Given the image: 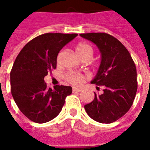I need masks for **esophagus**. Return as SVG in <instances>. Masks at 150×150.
<instances>
[{
	"label": "esophagus",
	"instance_id": "34e87169",
	"mask_svg": "<svg viewBox=\"0 0 150 150\" xmlns=\"http://www.w3.org/2000/svg\"><path fill=\"white\" fill-rule=\"evenodd\" d=\"M72 91H73V92H80V91H82L80 88H73V89H72Z\"/></svg>",
	"mask_w": 150,
	"mask_h": 150
}]
</instances>
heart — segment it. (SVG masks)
Returning a JSON list of instances; mask_svg holds the SVG:
<instances>
[{"label":"heart","mask_w":150,"mask_h":150,"mask_svg":"<svg viewBox=\"0 0 150 150\" xmlns=\"http://www.w3.org/2000/svg\"><path fill=\"white\" fill-rule=\"evenodd\" d=\"M75 50H76L77 54L80 56V58H83V56L88 55V54L92 55V48L87 43H79L75 47ZM65 79L72 84L80 85L84 79V75H82L80 73L70 71L66 74Z\"/></svg>","instance_id":"b5f03b06"}]
</instances>
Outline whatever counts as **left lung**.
Returning a JSON list of instances; mask_svg holds the SVG:
<instances>
[{
    "label": "left lung",
    "instance_id": "1",
    "mask_svg": "<svg viewBox=\"0 0 150 150\" xmlns=\"http://www.w3.org/2000/svg\"><path fill=\"white\" fill-rule=\"evenodd\" d=\"M96 44L101 54V62L91 83L104 86V92L95 93L91 103L84 105L91 119L103 124L116 121L128 112L137 90L135 63L125 46L106 33L81 34Z\"/></svg>",
    "mask_w": 150,
    "mask_h": 150
}]
</instances>
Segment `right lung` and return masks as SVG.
<instances>
[{"mask_svg": "<svg viewBox=\"0 0 150 150\" xmlns=\"http://www.w3.org/2000/svg\"><path fill=\"white\" fill-rule=\"evenodd\" d=\"M77 34L47 33L34 38L22 48L10 72L11 93L18 108L32 121L48 122L58 116L71 94L70 86L47 88L44 77L56 68L57 56Z\"/></svg>", "mask_w": 150, "mask_h": 150, "instance_id": "add662e5", "label": "right lung"}]
</instances>
